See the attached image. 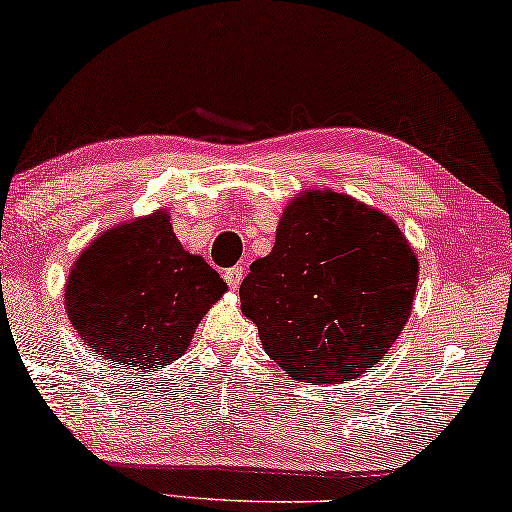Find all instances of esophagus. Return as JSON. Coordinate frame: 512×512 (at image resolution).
I'll use <instances>...</instances> for the list:
<instances>
[{
    "instance_id": "esophagus-1",
    "label": "esophagus",
    "mask_w": 512,
    "mask_h": 512,
    "mask_svg": "<svg viewBox=\"0 0 512 512\" xmlns=\"http://www.w3.org/2000/svg\"><path fill=\"white\" fill-rule=\"evenodd\" d=\"M243 276H246V271L241 269V266H234V269H230V271H225V280H227V285H230V289H236L241 285V280H243Z\"/></svg>"
}]
</instances>
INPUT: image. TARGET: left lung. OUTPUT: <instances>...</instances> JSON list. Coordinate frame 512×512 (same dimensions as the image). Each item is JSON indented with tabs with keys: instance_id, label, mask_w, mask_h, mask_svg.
Wrapping results in <instances>:
<instances>
[{
	"instance_id": "1",
	"label": "left lung",
	"mask_w": 512,
	"mask_h": 512,
	"mask_svg": "<svg viewBox=\"0 0 512 512\" xmlns=\"http://www.w3.org/2000/svg\"><path fill=\"white\" fill-rule=\"evenodd\" d=\"M418 257L398 223L335 190H301L241 282V310L287 377L345 384L386 356L414 308Z\"/></svg>"
}]
</instances>
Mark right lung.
I'll use <instances>...</instances> for the list:
<instances>
[{
	"label": "right lung",
	"instance_id": "1",
	"mask_svg": "<svg viewBox=\"0 0 512 512\" xmlns=\"http://www.w3.org/2000/svg\"><path fill=\"white\" fill-rule=\"evenodd\" d=\"M227 285L204 257L188 253L170 213L119 223L75 259L64 308L91 352L121 370L154 372L177 361Z\"/></svg>",
	"mask_w": 512,
	"mask_h": 512
}]
</instances>
